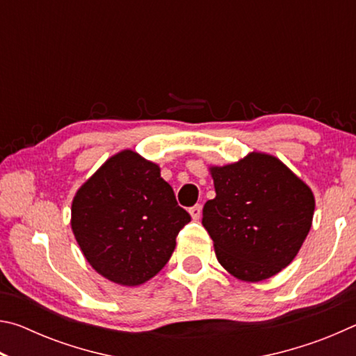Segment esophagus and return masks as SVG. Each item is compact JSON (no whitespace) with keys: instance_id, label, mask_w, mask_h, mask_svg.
Returning a JSON list of instances; mask_svg holds the SVG:
<instances>
[{"instance_id":"obj_1","label":"esophagus","mask_w":356,"mask_h":356,"mask_svg":"<svg viewBox=\"0 0 356 356\" xmlns=\"http://www.w3.org/2000/svg\"><path fill=\"white\" fill-rule=\"evenodd\" d=\"M188 212H190V215H191V218L195 220V221H197V220L201 218L202 207L200 206V204H196V206H193V207H190V209H188Z\"/></svg>"}]
</instances>
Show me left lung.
<instances>
[{"label": "left lung", "instance_id": "1", "mask_svg": "<svg viewBox=\"0 0 356 356\" xmlns=\"http://www.w3.org/2000/svg\"><path fill=\"white\" fill-rule=\"evenodd\" d=\"M209 171L216 196L202 209V226L222 268L246 282L280 273L311 229L316 201L309 186L264 152Z\"/></svg>", "mask_w": 356, "mask_h": 356}]
</instances>
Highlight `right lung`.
<instances>
[{"instance_id": "1", "label": "right lung", "mask_w": 356, "mask_h": 356, "mask_svg": "<svg viewBox=\"0 0 356 356\" xmlns=\"http://www.w3.org/2000/svg\"><path fill=\"white\" fill-rule=\"evenodd\" d=\"M191 216L177 206L160 166L125 149L110 156L75 193L72 231L104 278L140 286L170 261Z\"/></svg>"}]
</instances>
